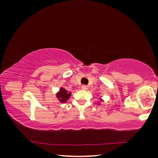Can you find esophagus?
Returning a JSON list of instances; mask_svg holds the SVG:
<instances>
[{
  "label": "esophagus",
  "instance_id": "obj_1",
  "mask_svg": "<svg viewBox=\"0 0 158 158\" xmlns=\"http://www.w3.org/2000/svg\"><path fill=\"white\" fill-rule=\"evenodd\" d=\"M81 88H82V89H84V90H85L87 88H88V86L86 85H82V86H81Z\"/></svg>",
  "mask_w": 158,
  "mask_h": 158
}]
</instances>
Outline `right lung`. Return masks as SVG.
Instances as JSON below:
<instances>
[{"instance_id": "right-lung-1", "label": "right lung", "mask_w": 158, "mask_h": 158, "mask_svg": "<svg viewBox=\"0 0 158 158\" xmlns=\"http://www.w3.org/2000/svg\"><path fill=\"white\" fill-rule=\"evenodd\" d=\"M56 95V98L59 99V100L61 103H65L70 98L71 95V93L69 92L68 91L66 90L64 88H60V89H59V92L57 93Z\"/></svg>"}]
</instances>
